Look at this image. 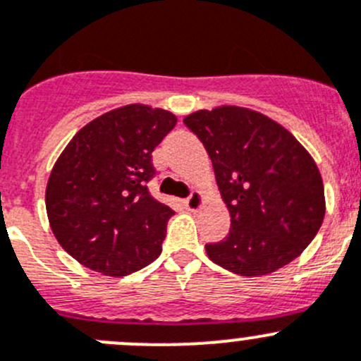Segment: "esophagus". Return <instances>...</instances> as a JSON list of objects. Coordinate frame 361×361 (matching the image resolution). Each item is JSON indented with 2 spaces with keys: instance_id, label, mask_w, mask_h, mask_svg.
Masks as SVG:
<instances>
[{
  "instance_id": "34e87169",
  "label": "esophagus",
  "mask_w": 361,
  "mask_h": 361,
  "mask_svg": "<svg viewBox=\"0 0 361 361\" xmlns=\"http://www.w3.org/2000/svg\"><path fill=\"white\" fill-rule=\"evenodd\" d=\"M204 203V196L203 192H200V190H196V192H192L190 196L185 200V207H187V210H190V212H196V210H200L201 207H203Z\"/></svg>"
}]
</instances>
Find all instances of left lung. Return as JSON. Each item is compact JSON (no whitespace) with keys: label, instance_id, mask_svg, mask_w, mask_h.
<instances>
[{"label":"left lung","instance_id":"1","mask_svg":"<svg viewBox=\"0 0 361 361\" xmlns=\"http://www.w3.org/2000/svg\"><path fill=\"white\" fill-rule=\"evenodd\" d=\"M212 160L232 219L228 235L204 245L221 268L261 277L307 248L326 216L324 183L306 147L279 122L239 106L183 118Z\"/></svg>","mask_w":361,"mask_h":361}]
</instances>
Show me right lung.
Wrapping results in <instances>:
<instances>
[{"instance_id":"right-lung-1","label":"right lung","mask_w":361,"mask_h":361,"mask_svg":"<svg viewBox=\"0 0 361 361\" xmlns=\"http://www.w3.org/2000/svg\"><path fill=\"white\" fill-rule=\"evenodd\" d=\"M178 118L128 104L87 122L64 147L47 185V214L59 245L86 268L124 277L161 253L173 210L151 196L152 151Z\"/></svg>"}]
</instances>
